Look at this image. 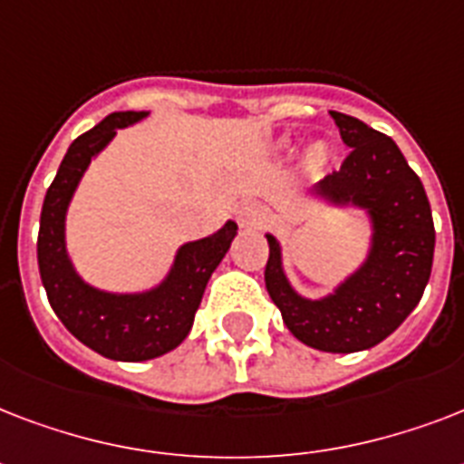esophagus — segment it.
<instances>
[{"label":"esophagus","instance_id":"esophagus-1","mask_svg":"<svg viewBox=\"0 0 464 464\" xmlns=\"http://www.w3.org/2000/svg\"><path fill=\"white\" fill-rule=\"evenodd\" d=\"M240 226H255L262 221V209L255 202H246L238 211Z\"/></svg>","mask_w":464,"mask_h":464}]
</instances>
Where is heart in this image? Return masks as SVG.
<instances>
[{
	"label": "heart",
	"mask_w": 464,
	"mask_h": 464,
	"mask_svg": "<svg viewBox=\"0 0 464 464\" xmlns=\"http://www.w3.org/2000/svg\"><path fill=\"white\" fill-rule=\"evenodd\" d=\"M323 156H324L323 147H315L313 151H310V160H323Z\"/></svg>",
	"instance_id": "b5f03b06"
}]
</instances>
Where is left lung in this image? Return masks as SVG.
<instances>
[{"mask_svg":"<svg viewBox=\"0 0 464 464\" xmlns=\"http://www.w3.org/2000/svg\"><path fill=\"white\" fill-rule=\"evenodd\" d=\"M330 115L352 151L339 170L317 182L313 195L332 207L366 211V260L332 294L305 298L291 286L282 246L267 233L265 284L298 342L320 352L352 353L381 344L417 308L431 276L436 231L424 185L395 141L352 115Z\"/></svg>","mask_w":464,"mask_h":464,"instance_id":"8db88e82","label":"left lung"}]
</instances>
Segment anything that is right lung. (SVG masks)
Here are the masks:
<instances>
[{
  "label": "right lung",
  "instance_id": "right-lung-1",
  "mask_svg": "<svg viewBox=\"0 0 464 464\" xmlns=\"http://www.w3.org/2000/svg\"><path fill=\"white\" fill-rule=\"evenodd\" d=\"M149 112H112L72 141L53 185L47 188L38 233L40 279L54 315L82 344L112 361H149L173 352L189 334L211 272L224 260L238 226L226 221L217 233L178 247L166 279L140 294H111L79 276L67 253L64 221L76 185L91 159Z\"/></svg>",
  "mask_w": 464,
  "mask_h": 464
}]
</instances>
